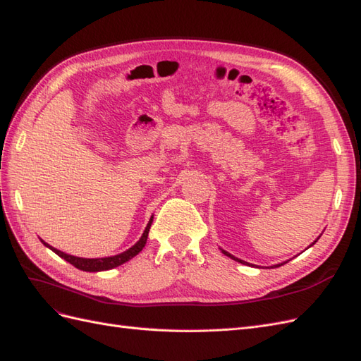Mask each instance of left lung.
<instances>
[{
	"mask_svg": "<svg viewBox=\"0 0 361 361\" xmlns=\"http://www.w3.org/2000/svg\"><path fill=\"white\" fill-rule=\"evenodd\" d=\"M314 243H316V241H314ZM314 243H313V244H314ZM313 244H312V245H313ZM221 251H223V253H224V255H226V256H228V257H231V259H233V260H236V262H239V264H247V262H244V260H241V259H238V257H235V256H232V255H231V253H227V251H224V250H221ZM285 264H286V262H285ZM281 265H283V264H279V265H276V267H281Z\"/></svg>",
	"mask_w": 361,
	"mask_h": 361,
	"instance_id": "8db88e82",
	"label": "left lung"
}]
</instances>
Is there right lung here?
Masks as SVG:
<instances>
[{"mask_svg": "<svg viewBox=\"0 0 361 361\" xmlns=\"http://www.w3.org/2000/svg\"><path fill=\"white\" fill-rule=\"evenodd\" d=\"M152 221H154V216H150V220H149V223H147V226H146V228H145L143 235H141L140 241H138L135 245H133L129 250L123 251V253L116 255V256H110V257H101V259L76 257V256L66 255V253H63V251L51 247V245L47 244L45 241H42V239H40V241L43 243V245H47L48 248H51V250L54 251V253L59 255L61 259L68 260L69 264H72L75 268H78V269H81V271H89V272L106 271V269H113V268H116V267H118V265L125 264V262H128L129 259H133L134 256H137V255L140 253L141 250H143V247L146 245V241H147V235H149V228H150V226H152Z\"/></svg>", "mask_w": 361, "mask_h": 361, "instance_id": "right-lung-1", "label": "right lung"}]
</instances>
